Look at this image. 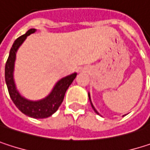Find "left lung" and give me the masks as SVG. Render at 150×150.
Listing matches in <instances>:
<instances>
[{"instance_id":"8db88e82","label":"left lung","mask_w":150,"mask_h":150,"mask_svg":"<svg viewBox=\"0 0 150 150\" xmlns=\"http://www.w3.org/2000/svg\"><path fill=\"white\" fill-rule=\"evenodd\" d=\"M88 99H89V102H90V104H91V106H92V108H93V109L95 110V112H96V113L97 115H100V114L98 113V111H97V110H96V109L95 108V107H94V105H93V103H92V102H91V98H90V94H89V93H88ZM123 116H124V115H123Z\"/></svg>"}]
</instances>
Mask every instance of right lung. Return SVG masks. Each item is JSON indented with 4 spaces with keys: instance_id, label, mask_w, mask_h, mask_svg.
Listing matches in <instances>:
<instances>
[{
    "instance_id": "1",
    "label": "right lung",
    "mask_w": 150,
    "mask_h": 150,
    "mask_svg": "<svg viewBox=\"0 0 150 150\" xmlns=\"http://www.w3.org/2000/svg\"><path fill=\"white\" fill-rule=\"evenodd\" d=\"M35 32V28H30L27 31V33L15 41L12 46L8 61L5 66V81L8 87V90L9 96L18 109L22 112L24 115L35 118V119H42L47 118L52 115L54 113L57 111L60 105L62 104L65 93L70 84L73 82L76 77V73L67 75L62 79H60L55 85L54 86L51 92L46 97L38 100V101H31L23 97L20 92L16 88L15 80H14V71H15V62L16 58V53L18 48L24 42L26 38L34 34Z\"/></svg>"
}]
</instances>
